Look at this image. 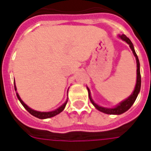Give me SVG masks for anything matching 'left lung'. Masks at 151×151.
<instances>
[{
    "instance_id": "obj_1",
    "label": "left lung",
    "mask_w": 151,
    "mask_h": 151,
    "mask_svg": "<svg viewBox=\"0 0 151 151\" xmlns=\"http://www.w3.org/2000/svg\"><path fill=\"white\" fill-rule=\"evenodd\" d=\"M121 39H122L123 41H125L127 42V44H129V47L131 49V50L133 51V53L134 55L135 58H136V61H137V82H136V86H135L134 90V92L132 93V94L129 96V98L126 99L125 101H122L121 103L119 104L118 106H117L114 108H112V109H108V108H104V107H101L100 106H98L97 104L93 101V99L91 98V96H90V92L89 88H87L88 90V92H89V97H90V101L92 102V104L94 106L98 109V110H100L101 112H103L105 114H123L124 112H126L127 110H129L130 107L132 106V105L134 104V102L136 100V98L138 97V94L139 91H140V89H141V74H140V64H139V61H138V58L136 53H135V50L134 49V45H133L132 42L129 40L127 36L122 34V36H119Z\"/></svg>"
}]
</instances>
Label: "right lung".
<instances>
[{
    "instance_id": "right-lung-1",
    "label": "right lung",
    "mask_w": 151,
    "mask_h": 151,
    "mask_svg": "<svg viewBox=\"0 0 151 151\" xmlns=\"http://www.w3.org/2000/svg\"><path fill=\"white\" fill-rule=\"evenodd\" d=\"M14 88H15V90H16L17 88H16V86H15V83H14ZM17 98L19 99V101H21V103L22 104V106H24V108L28 110V112L29 113V114H31L34 116V117H36V118H41V119L52 118V117H54V116H56L57 114H60L61 111H63V110L65 109V106H66L67 101H68V100H66V101H65L62 106H61L59 108H58L57 110H53V111H51V112H39V111H36V110H32L31 108H29V107L26 104H24V101H22V99H21V98H20V96L18 95V93H17Z\"/></svg>"
}]
</instances>
